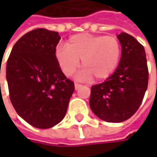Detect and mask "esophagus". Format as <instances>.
Listing matches in <instances>:
<instances>
[{
  "mask_svg": "<svg viewBox=\"0 0 157 157\" xmlns=\"http://www.w3.org/2000/svg\"><path fill=\"white\" fill-rule=\"evenodd\" d=\"M81 86H82V85H81V84H79V83H77V82H75V90L79 89Z\"/></svg>",
  "mask_w": 157,
  "mask_h": 157,
  "instance_id": "obj_1",
  "label": "esophagus"
}]
</instances>
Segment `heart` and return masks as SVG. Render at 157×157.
<instances>
[{"mask_svg": "<svg viewBox=\"0 0 157 157\" xmlns=\"http://www.w3.org/2000/svg\"><path fill=\"white\" fill-rule=\"evenodd\" d=\"M121 54V44L116 37L80 33L68 39L66 47L57 48L54 56L64 75L71 76L82 60V75L100 81L115 71Z\"/></svg>", "mask_w": 157, "mask_h": 157, "instance_id": "heart-1", "label": "heart"}]
</instances>
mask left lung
Returning a JSON list of instances; mask_svg holds the SVG:
<instances>
[{"instance_id": "obj_1", "label": "left lung", "mask_w": 157, "mask_h": 157, "mask_svg": "<svg viewBox=\"0 0 157 157\" xmlns=\"http://www.w3.org/2000/svg\"><path fill=\"white\" fill-rule=\"evenodd\" d=\"M122 55L118 67L106 81L92 86L90 107L100 119L121 123L140 107L148 84V68L144 48L132 35H117Z\"/></svg>"}]
</instances>
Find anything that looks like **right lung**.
Masks as SVG:
<instances>
[{"instance_id": "obj_1", "label": "right lung", "mask_w": 157, "mask_h": 157, "mask_svg": "<svg viewBox=\"0 0 157 157\" xmlns=\"http://www.w3.org/2000/svg\"><path fill=\"white\" fill-rule=\"evenodd\" d=\"M60 39L57 32L33 30L16 42L7 61L12 105L24 121L40 129L63 119L75 91L74 82L66 78L55 60Z\"/></svg>"}]
</instances>
